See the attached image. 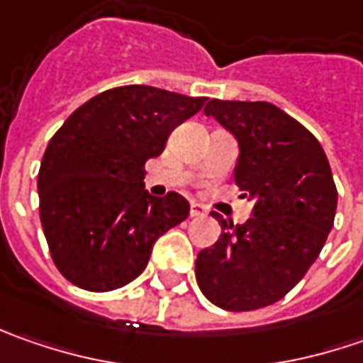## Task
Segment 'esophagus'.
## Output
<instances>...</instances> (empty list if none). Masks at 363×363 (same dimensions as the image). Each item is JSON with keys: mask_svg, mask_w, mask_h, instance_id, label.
Wrapping results in <instances>:
<instances>
[{"mask_svg": "<svg viewBox=\"0 0 363 363\" xmlns=\"http://www.w3.org/2000/svg\"><path fill=\"white\" fill-rule=\"evenodd\" d=\"M189 216L191 218H202L206 216V210H203V206H200V203H191L189 206Z\"/></svg>", "mask_w": 363, "mask_h": 363, "instance_id": "34e87169", "label": "esophagus"}]
</instances>
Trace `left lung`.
Returning <instances> with one entry per match:
<instances>
[{
  "mask_svg": "<svg viewBox=\"0 0 363 363\" xmlns=\"http://www.w3.org/2000/svg\"><path fill=\"white\" fill-rule=\"evenodd\" d=\"M203 113L238 139L234 182L257 203L242 226L212 212L222 236L200 250L196 281L220 309H262L299 283L328 240L337 208L328 155L313 133L271 103L212 99Z\"/></svg>",
  "mask_w": 363,
  "mask_h": 363,
  "instance_id": "left-lung-1",
  "label": "left lung"
}]
</instances>
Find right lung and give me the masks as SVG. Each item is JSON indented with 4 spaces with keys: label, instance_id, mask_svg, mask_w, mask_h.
<instances>
[{
    "label": "right lung",
    "instance_id": "right-lung-1",
    "mask_svg": "<svg viewBox=\"0 0 363 363\" xmlns=\"http://www.w3.org/2000/svg\"><path fill=\"white\" fill-rule=\"evenodd\" d=\"M206 96L145 84L101 92L64 121L38 172L40 220L56 269L92 293L121 289L145 271L161 234L184 222L189 203L153 198L145 163Z\"/></svg>",
    "mask_w": 363,
    "mask_h": 363
}]
</instances>
